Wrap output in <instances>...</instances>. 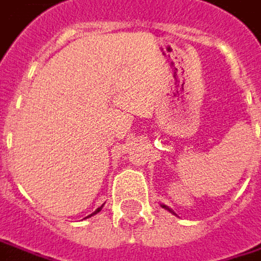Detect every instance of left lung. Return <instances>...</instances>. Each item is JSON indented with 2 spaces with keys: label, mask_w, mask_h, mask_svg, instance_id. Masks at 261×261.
I'll use <instances>...</instances> for the list:
<instances>
[{
  "label": "left lung",
  "mask_w": 261,
  "mask_h": 261,
  "mask_svg": "<svg viewBox=\"0 0 261 261\" xmlns=\"http://www.w3.org/2000/svg\"><path fill=\"white\" fill-rule=\"evenodd\" d=\"M161 206H163V207H164V209H167V211H170V212H173V211H172V209H169V207H167V206H166V204H161Z\"/></svg>",
  "instance_id": "1"
}]
</instances>
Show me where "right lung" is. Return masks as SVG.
I'll use <instances>...</instances> for the list:
<instances>
[{
	"label": "right lung",
	"mask_w": 261,
	"mask_h": 261,
	"mask_svg": "<svg viewBox=\"0 0 261 261\" xmlns=\"http://www.w3.org/2000/svg\"><path fill=\"white\" fill-rule=\"evenodd\" d=\"M101 207H103V206H100V207H98V209H97V211H95V212H94V214H91V215H89V217H92V215H95V214H97V212H100V211H101Z\"/></svg>",
	"instance_id": "1"
}]
</instances>
